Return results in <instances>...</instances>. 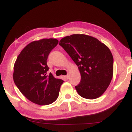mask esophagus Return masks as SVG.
Segmentation results:
<instances>
[{
  "mask_svg": "<svg viewBox=\"0 0 132 132\" xmlns=\"http://www.w3.org/2000/svg\"><path fill=\"white\" fill-rule=\"evenodd\" d=\"M65 77H66V79H69V75H66V76H65Z\"/></svg>",
  "mask_w": 132,
  "mask_h": 132,
  "instance_id": "obj_1",
  "label": "esophagus"
}]
</instances>
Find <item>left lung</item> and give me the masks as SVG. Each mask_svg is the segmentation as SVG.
Returning a JSON list of instances; mask_svg holds the SVG:
<instances>
[{
  "label": "left lung",
  "mask_w": 132,
  "mask_h": 132,
  "mask_svg": "<svg viewBox=\"0 0 132 132\" xmlns=\"http://www.w3.org/2000/svg\"><path fill=\"white\" fill-rule=\"evenodd\" d=\"M60 45L78 66L81 79L75 88L79 95L87 99L102 95L113 76V58L108 47L95 38L82 34L63 38Z\"/></svg>",
  "instance_id": "8db88e82"
}]
</instances>
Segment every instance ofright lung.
<instances>
[{
    "instance_id": "1",
    "label": "right lung",
    "mask_w": 132,
    "mask_h": 132,
    "mask_svg": "<svg viewBox=\"0 0 132 132\" xmlns=\"http://www.w3.org/2000/svg\"><path fill=\"white\" fill-rule=\"evenodd\" d=\"M58 43L54 38L34 41L18 56L13 67L15 84L23 95L38 105H48L57 99L63 80L47 75V59Z\"/></svg>"
}]
</instances>
